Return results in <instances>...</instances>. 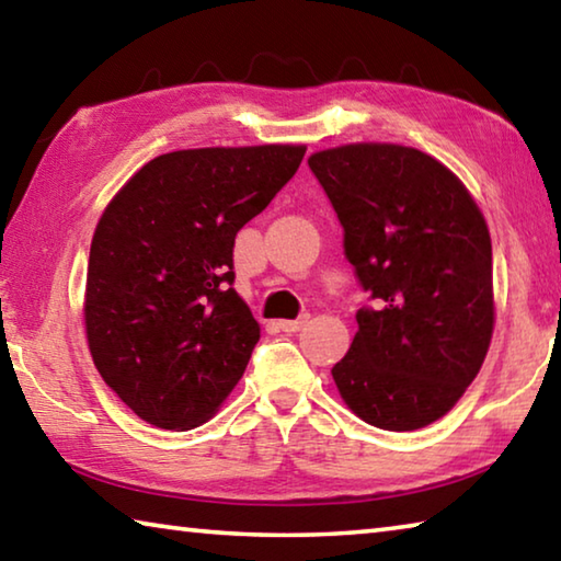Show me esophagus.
Instances as JSON below:
<instances>
[{
  "label": "esophagus",
  "instance_id": "34e87169",
  "mask_svg": "<svg viewBox=\"0 0 561 561\" xmlns=\"http://www.w3.org/2000/svg\"><path fill=\"white\" fill-rule=\"evenodd\" d=\"M304 324H307V317H301V319H282V321H277V327H279L282 331H287V334H294V331H299Z\"/></svg>",
  "mask_w": 561,
  "mask_h": 561
}]
</instances>
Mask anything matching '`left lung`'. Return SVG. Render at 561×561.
Here are the masks:
<instances>
[{"mask_svg":"<svg viewBox=\"0 0 561 561\" xmlns=\"http://www.w3.org/2000/svg\"><path fill=\"white\" fill-rule=\"evenodd\" d=\"M311 173L344 227V252L376 309H358L331 368L344 403L383 431H417L460 401L495 329L492 242L468 187L396 144L319 150Z\"/></svg>","mask_w":561,"mask_h":561,"instance_id":"1","label":"left lung"}]
</instances>
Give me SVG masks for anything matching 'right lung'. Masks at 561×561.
Instances as JSON below:
<instances>
[{"label": "right lung", "instance_id": "add662e5", "mask_svg": "<svg viewBox=\"0 0 561 561\" xmlns=\"http://www.w3.org/2000/svg\"><path fill=\"white\" fill-rule=\"evenodd\" d=\"M307 146L173 150L146 163L91 240L89 348L146 423L190 431L240 381L260 324L232 289V247L297 173Z\"/></svg>", "mask_w": 561, "mask_h": 561}]
</instances>
